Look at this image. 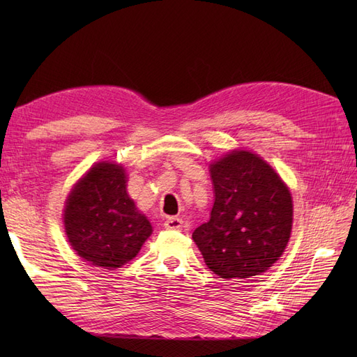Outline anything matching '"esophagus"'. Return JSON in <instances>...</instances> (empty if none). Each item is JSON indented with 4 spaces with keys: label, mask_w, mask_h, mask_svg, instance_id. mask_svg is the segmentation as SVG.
I'll use <instances>...</instances> for the list:
<instances>
[{
    "label": "esophagus",
    "mask_w": 357,
    "mask_h": 357,
    "mask_svg": "<svg viewBox=\"0 0 357 357\" xmlns=\"http://www.w3.org/2000/svg\"><path fill=\"white\" fill-rule=\"evenodd\" d=\"M165 229H171V231H180L183 229V219L176 218V215H172V218H168L164 222Z\"/></svg>",
    "instance_id": "esophagus-1"
}]
</instances>
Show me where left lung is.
Returning <instances> with one entry per match:
<instances>
[{
  "mask_svg": "<svg viewBox=\"0 0 357 357\" xmlns=\"http://www.w3.org/2000/svg\"><path fill=\"white\" fill-rule=\"evenodd\" d=\"M214 204L210 220L192 238L214 274L247 280L283 255L294 222V201L274 168L248 150H232L210 165Z\"/></svg>",
  "mask_w": 357,
  "mask_h": 357,
  "instance_id": "obj_1",
  "label": "left lung"
}]
</instances>
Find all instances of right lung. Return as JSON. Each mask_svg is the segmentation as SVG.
<instances>
[{"instance_id": "obj_1", "label": "right lung", "mask_w": 357, "mask_h": 357, "mask_svg": "<svg viewBox=\"0 0 357 357\" xmlns=\"http://www.w3.org/2000/svg\"><path fill=\"white\" fill-rule=\"evenodd\" d=\"M67 238L83 261L104 269L121 268L142 250L152 225L126 192V172L114 162H98L66 201Z\"/></svg>"}]
</instances>
